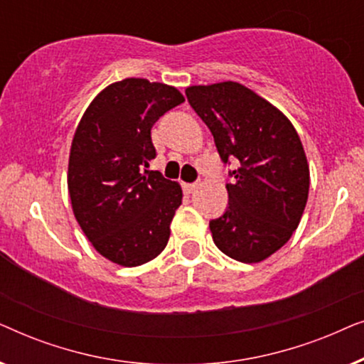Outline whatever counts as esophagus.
<instances>
[{"mask_svg":"<svg viewBox=\"0 0 364 364\" xmlns=\"http://www.w3.org/2000/svg\"><path fill=\"white\" fill-rule=\"evenodd\" d=\"M197 187H198V183H183V191H186L187 193L196 192Z\"/></svg>","mask_w":364,"mask_h":364,"instance_id":"34e87169","label":"esophagus"}]
</instances>
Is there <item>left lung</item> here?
I'll return each mask as SVG.
<instances>
[{
	"label": "left lung",
	"instance_id": "obj_1",
	"mask_svg": "<svg viewBox=\"0 0 364 364\" xmlns=\"http://www.w3.org/2000/svg\"><path fill=\"white\" fill-rule=\"evenodd\" d=\"M193 111L210 129L228 172V207L210 220L218 250L258 263L290 240L305 210L310 168L301 141L283 112L238 82L186 89Z\"/></svg>",
	"mask_w": 364,
	"mask_h": 364
}]
</instances>
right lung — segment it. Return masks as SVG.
Wrapping results in <instances>:
<instances>
[{"instance_id": "right-lung-1", "label": "right lung", "mask_w": 364, "mask_h": 364, "mask_svg": "<svg viewBox=\"0 0 364 364\" xmlns=\"http://www.w3.org/2000/svg\"><path fill=\"white\" fill-rule=\"evenodd\" d=\"M183 101L176 87L129 77L99 92L74 132L68 167L74 217L117 265L154 260L171 237L182 188L149 171L156 157L151 129Z\"/></svg>"}]
</instances>
